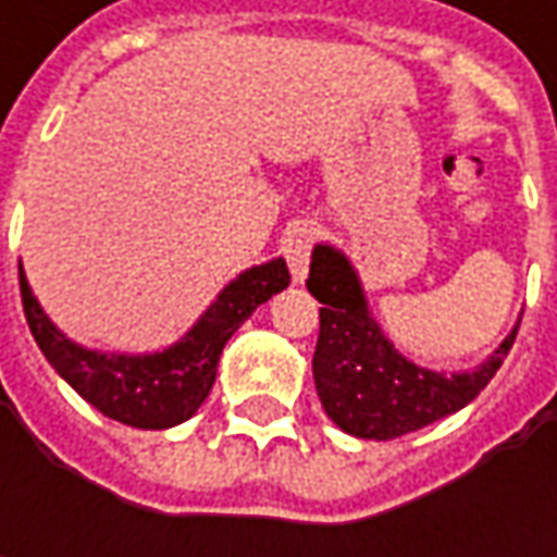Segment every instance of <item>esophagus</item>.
Segmentation results:
<instances>
[{"label":"esophagus","instance_id":"obj_1","mask_svg":"<svg viewBox=\"0 0 557 557\" xmlns=\"http://www.w3.org/2000/svg\"><path fill=\"white\" fill-rule=\"evenodd\" d=\"M312 242H315V228L310 223L294 225V228L285 232V238H282V250H285V260H288L294 282H304L307 272H310Z\"/></svg>","mask_w":557,"mask_h":557}]
</instances>
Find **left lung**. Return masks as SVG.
<instances>
[{"label": "left lung", "mask_w": 557, "mask_h": 557, "mask_svg": "<svg viewBox=\"0 0 557 557\" xmlns=\"http://www.w3.org/2000/svg\"><path fill=\"white\" fill-rule=\"evenodd\" d=\"M310 294L319 310L312 377L334 424L362 440H394L465 409L499 372L518 325L478 369L443 374L396 354L372 319L359 275L332 245L312 247Z\"/></svg>", "instance_id": "obj_1"}]
</instances>
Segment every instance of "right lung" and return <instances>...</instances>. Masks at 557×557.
<instances>
[{
	"label": "right lung",
	"mask_w": 557,
	"mask_h": 557,
	"mask_svg": "<svg viewBox=\"0 0 557 557\" xmlns=\"http://www.w3.org/2000/svg\"><path fill=\"white\" fill-rule=\"evenodd\" d=\"M17 275L27 325L49 366L101 416L141 431H163L195 416L216 381L225 341L238 332L250 312L267 304L272 294L288 288L290 282L282 257L245 269L220 290V297L183 341L161 354L126 356L98 354L67 341V334L54 329L52 319L33 297L24 267H17Z\"/></svg>",
	"instance_id": "add662e5"
}]
</instances>
